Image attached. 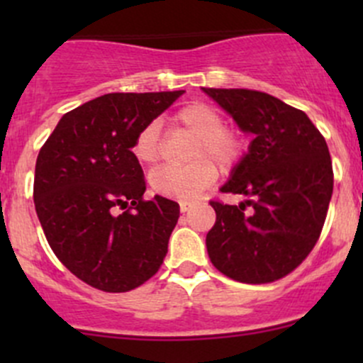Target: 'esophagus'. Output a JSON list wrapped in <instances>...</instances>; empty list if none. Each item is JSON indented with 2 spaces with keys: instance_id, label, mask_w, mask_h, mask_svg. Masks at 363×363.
I'll return each mask as SVG.
<instances>
[{
  "instance_id": "esophagus-1",
  "label": "esophagus",
  "mask_w": 363,
  "mask_h": 363,
  "mask_svg": "<svg viewBox=\"0 0 363 363\" xmlns=\"http://www.w3.org/2000/svg\"><path fill=\"white\" fill-rule=\"evenodd\" d=\"M179 207H181V212H188V211H191L193 202H188V200H182V202L179 203Z\"/></svg>"
}]
</instances>
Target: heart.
I'll return each instance as SVG.
<instances>
[{
	"label": "heart",
	"mask_w": 363,
	"mask_h": 363,
	"mask_svg": "<svg viewBox=\"0 0 363 363\" xmlns=\"http://www.w3.org/2000/svg\"><path fill=\"white\" fill-rule=\"evenodd\" d=\"M172 123L196 137L188 155L193 161L156 168L151 175V188L168 199L193 200L218 179L215 162L221 170H232L239 163L246 149V138L239 128L225 124L221 111L205 101H191L181 107L172 117ZM131 152L142 164H155L160 160L158 121H151L138 131Z\"/></svg>",
	"instance_id": "heart-1"
}]
</instances>
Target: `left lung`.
I'll use <instances>...</instances> for the list:
<instances>
[{
    "instance_id": "obj_1",
    "label": "left lung",
    "mask_w": 363,
    "mask_h": 363,
    "mask_svg": "<svg viewBox=\"0 0 363 363\" xmlns=\"http://www.w3.org/2000/svg\"><path fill=\"white\" fill-rule=\"evenodd\" d=\"M203 91L255 137L221 188L246 200H211L208 258L239 283H274L309 256L323 230L334 191L327 142L306 113L279 98L252 89Z\"/></svg>"
}]
</instances>
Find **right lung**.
<instances>
[{"label":"right lung","instance_id":"1","mask_svg":"<svg viewBox=\"0 0 363 363\" xmlns=\"http://www.w3.org/2000/svg\"><path fill=\"white\" fill-rule=\"evenodd\" d=\"M182 93L98 96L65 113L40 149L33 199L47 242L96 290H135L167 256L179 203L144 200V172L131 145Z\"/></svg>","mask_w":363,"mask_h":363}]
</instances>
